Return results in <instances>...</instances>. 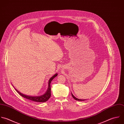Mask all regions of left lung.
<instances>
[{"label": "left lung", "mask_w": 124, "mask_h": 124, "mask_svg": "<svg viewBox=\"0 0 124 124\" xmlns=\"http://www.w3.org/2000/svg\"><path fill=\"white\" fill-rule=\"evenodd\" d=\"M71 95H72V97L73 98V99H75V100H76V101H85V100H80V99H77V98H76V97H75L72 93H71Z\"/></svg>", "instance_id": "left-lung-1"}]
</instances>
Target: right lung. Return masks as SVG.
Masks as SVG:
<instances>
[{
  "mask_svg": "<svg viewBox=\"0 0 124 124\" xmlns=\"http://www.w3.org/2000/svg\"><path fill=\"white\" fill-rule=\"evenodd\" d=\"M57 75V74L56 73L50 79V80L49 81V83H48L49 86H48L47 91H46V92L44 95H43L42 96H37V97H35H35H32V96H26V95H25L23 94L22 93H20L17 89H15V90L18 92V93L19 94H20V95H21V96H22L24 98H26V99H28V100H31V101H34L38 102H46L50 99V98L51 97V85H50V84H51L52 81L53 80V79Z\"/></svg>",
  "mask_w": 124,
  "mask_h": 124,
  "instance_id": "1",
  "label": "right lung"
}]
</instances>
